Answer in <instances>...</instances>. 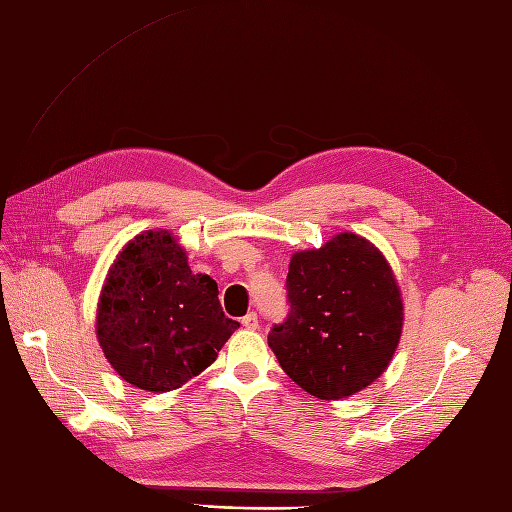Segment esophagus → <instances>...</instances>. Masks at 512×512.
<instances>
[{"mask_svg":"<svg viewBox=\"0 0 512 512\" xmlns=\"http://www.w3.org/2000/svg\"><path fill=\"white\" fill-rule=\"evenodd\" d=\"M243 327L245 329H256L258 327V314L256 312H247L245 316H243Z\"/></svg>","mask_w":512,"mask_h":512,"instance_id":"obj_1","label":"esophagus"}]
</instances>
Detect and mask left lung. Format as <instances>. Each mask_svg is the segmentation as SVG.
<instances>
[{
    "mask_svg": "<svg viewBox=\"0 0 512 512\" xmlns=\"http://www.w3.org/2000/svg\"><path fill=\"white\" fill-rule=\"evenodd\" d=\"M290 310L269 331L286 375L321 400H340L379 379L403 331V299L388 260L353 232L293 254Z\"/></svg>",
    "mask_w": 512,
    "mask_h": 512,
    "instance_id": "left-lung-1",
    "label": "left lung"
}]
</instances>
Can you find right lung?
<instances>
[{"instance_id":"right-lung-1","label":"right lung","mask_w":512,"mask_h":512,"mask_svg":"<svg viewBox=\"0 0 512 512\" xmlns=\"http://www.w3.org/2000/svg\"><path fill=\"white\" fill-rule=\"evenodd\" d=\"M217 295V282L191 273L168 230L137 234L116 256L96 310L107 362L140 390L181 388L215 362L239 327Z\"/></svg>"}]
</instances>
